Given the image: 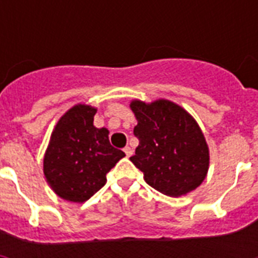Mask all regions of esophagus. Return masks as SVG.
<instances>
[{"mask_svg":"<svg viewBox=\"0 0 258 258\" xmlns=\"http://www.w3.org/2000/svg\"><path fill=\"white\" fill-rule=\"evenodd\" d=\"M124 153L127 157H131V155H133V149H131L130 146H127V147H124Z\"/></svg>","mask_w":258,"mask_h":258,"instance_id":"esophagus-1","label":"esophagus"}]
</instances>
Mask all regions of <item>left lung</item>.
<instances>
[{
  "instance_id": "obj_1",
  "label": "left lung",
  "mask_w": 258,
  "mask_h": 258,
  "mask_svg": "<svg viewBox=\"0 0 258 258\" xmlns=\"http://www.w3.org/2000/svg\"><path fill=\"white\" fill-rule=\"evenodd\" d=\"M139 139L130 161L145 180L162 194L180 197L196 190L209 170V147L200 125L180 105L159 99L153 103L133 100L130 104Z\"/></svg>"
}]
</instances>
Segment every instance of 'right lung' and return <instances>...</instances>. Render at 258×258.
Segmentation results:
<instances>
[{
  "instance_id": "obj_1",
  "label": "right lung",
  "mask_w": 258,
  "mask_h": 258,
  "mask_svg": "<svg viewBox=\"0 0 258 258\" xmlns=\"http://www.w3.org/2000/svg\"><path fill=\"white\" fill-rule=\"evenodd\" d=\"M96 108L74 105L57 121L44 157V175L60 198L86 202L107 182V172L125 157L111 146L108 130L96 128Z\"/></svg>"
}]
</instances>
